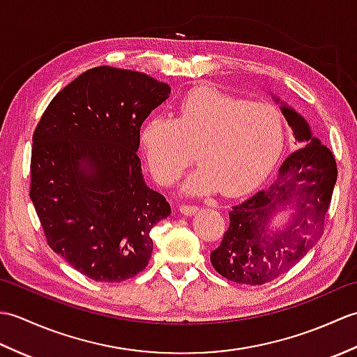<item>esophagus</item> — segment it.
<instances>
[{
	"instance_id": "1",
	"label": "esophagus",
	"mask_w": 357,
	"mask_h": 357,
	"mask_svg": "<svg viewBox=\"0 0 357 357\" xmlns=\"http://www.w3.org/2000/svg\"><path fill=\"white\" fill-rule=\"evenodd\" d=\"M179 211L185 216H192L195 215L196 211H198V207L196 206H188V204H183V206H179Z\"/></svg>"
}]
</instances>
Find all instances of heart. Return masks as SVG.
<instances>
[{
  "mask_svg": "<svg viewBox=\"0 0 357 357\" xmlns=\"http://www.w3.org/2000/svg\"><path fill=\"white\" fill-rule=\"evenodd\" d=\"M285 123L271 102L241 98L199 87L188 92L174 118L153 116L141 130V146L155 179L176 183L193 162L201 167L185 184L190 195L219 188L239 195L267 174L282 151Z\"/></svg>",
  "mask_w": 357,
  "mask_h": 357,
  "instance_id": "1",
  "label": "heart"
}]
</instances>
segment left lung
I'll list each match as a JSON object with an SVG mask.
<instances>
[{
  "label": "left lung",
  "instance_id": "1",
  "mask_svg": "<svg viewBox=\"0 0 357 357\" xmlns=\"http://www.w3.org/2000/svg\"><path fill=\"white\" fill-rule=\"evenodd\" d=\"M278 101V100H276ZM282 113L294 138L305 147L280 165L268 188L230 210L221 245L210 255L219 275L236 284L262 285L298 264L324 233L325 216L337 179L331 150L314 138L307 121L288 105ZM294 208L292 221L268 235V222L279 209Z\"/></svg>",
  "mask_w": 357,
  "mask_h": 357
}]
</instances>
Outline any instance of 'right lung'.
<instances>
[{"instance_id":"right-lung-1","label":"right lung","mask_w":357,"mask_h":357,"mask_svg":"<svg viewBox=\"0 0 357 357\" xmlns=\"http://www.w3.org/2000/svg\"><path fill=\"white\" fill-rule=\"evenodd\" d=\"M169 95L146 73L100 66L53 98L33 132L30 199L45 241L96 282L146 268L150 231L170 215L136 153L142 123Z\"/></svg>"}]
</instances>
